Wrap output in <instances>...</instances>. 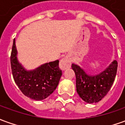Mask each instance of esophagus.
<instances>
[{
	"label": "esophagus",
	"instance_id": "34e87169",
	"mask_svg": "<svg viewBox=\"0 0 125 125\" xmlns=\"http://www.w3.org/2000/svg\"><path fill=\"white\" fill-rule=\"evenodd\" d=\"M70 65H71L70 60L67 57H65L62 58L60 62V68L62 70H65V69L70 67Z\"/></svg>",
	"mask_w": 125,
	"mask_h": 125
}]
</instances>
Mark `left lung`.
I'll use <instances>...</instances> for the list:
<instances>
[{
	"instance_id": "1",
	"label": "left lung",
	"mask_w": 125,
	"mask_h": 125,
	"mask_svg": "<svg viewBox=\"0 0 125 125\" xmlns=\"http://www.w3.org/2000/svg\"><path fill=\"white\" fill-rule=\"evenodd\" d=\"M118 63L113 61L104 71L98 74L88 75L80 66L72 64L76 74V91L80 97L87 103L99 102L108 93L116 75Z\"/></svg>"
}]
</instances>
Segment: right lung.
<instances>
[{"mask_svg": "<svg viewBox=\"0 0 125 125\" xmlns=\"http://www.w3.org/2000/svg\"><path fill=\"white\" fill-rule=\"evenodd\" d=\"M15 41L13 40L11 54V66L14 81L21 91L35 100H42L53 92L62 75L59 60L42 64L28 71L19 63Z\"/></svg>", "mask_w": 125, "mask_h": 125, "instance_id": "right-lung-1", "label": "right lung"}]
</instances>
